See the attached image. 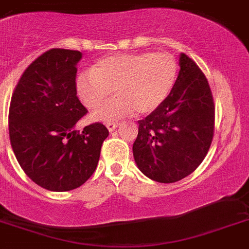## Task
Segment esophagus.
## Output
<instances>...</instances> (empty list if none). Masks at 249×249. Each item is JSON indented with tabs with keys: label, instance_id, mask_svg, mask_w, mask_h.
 Listing matches in <instances>:
<instances>
[{
	"label": "esophagus",
	"instance_id": "34e87169",
	"mask_svg": "<svg viewBox=\"0 0 249 249\" xmlns=\"http://www.w3.org/2000/svg\"><path fill=\"white\" fill-rule=\"evenodd\" d=\"M118 127V123L116 122H108L106 123V128L108 129V132H113Z\"/></svg>",
	"mask_w": 249,
	"mask_h": 249
}]
</instances>
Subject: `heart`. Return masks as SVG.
I'll use <instances>...</instances> for the list:
<instances>
[{"mask_svg": "<svg viewBox=\"0 0 249 249\" xmlns=\"http://www.w3.org/2000/svg\"><path fill=\"white\" fill-rule=\"evenodd\" d=\"M177 63L169 53L141 52L111 55L75 80L77 94L88 108L104 103L115 89L117 96L91 113L95 121H115L137 111L148 115L161 105L176 82Z\"/></svg>", "mask_w": 249, "mask_h": 249, "instance_id": "b5f03b06", "label": "heart"}]
</instances>
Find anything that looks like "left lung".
<instances>
[{"mask_svg":"<svg viewBox=\"0 0 249 249\" xmlns=\"http://www.w3.org/2000/svg\"><path fill=\"white\" fill-rule=\"evenodd\" d=\"M215 107L204 73L184 53L171 93L155 111L138 121L133 156L150 179L172 183L197 169L214 136Z\"/></svg>","mask_w":249,"mask_h":249,"instance_id":"left-lung-1","label":"left lung"}]
</instances>
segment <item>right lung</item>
I'll return each instance as SVG.
<instances>
[{
    "label": "right lung",
    "instance_id": "add662e5",
    "mask_svg": "<svg viewBox=\"0 0 249 249\" xmlns=\"http://www.w3.org/2000/svg\"><path fill=\"white\" fill-rule=\"evenodd\" d=\"M82 56L73 50H49L24 71L12 95V149L27 176L47 191L67 192L85 183L108 136L99 122L75 129L88 112L75 88Z\"/></svg>",
    "mask_w": 249,
    "mask_h": 249
}]
</instances>
